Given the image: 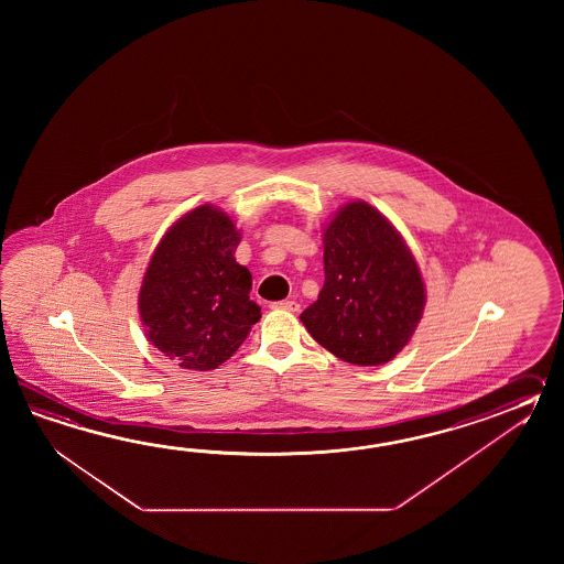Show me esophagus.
Segmentation results:
<instances>
[{"label":"esophagus","instance_id":"esophagus-1","mask_svg":"<svg viewBox=\"0 0 564 564\" xmlns=\"http://www.w3.org/2000/svg\"><path fill=\"white\" fill-rule=\"evenodd\" d=\"M272 308H276V311L299 312L300 304L296 300H280V302L272 304Z\"/></svg>","mask_w":564,"mask_h":564}]
</instances>
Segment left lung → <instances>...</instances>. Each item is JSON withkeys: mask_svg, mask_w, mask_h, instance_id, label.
Instances as JSON below:
<instances>
[{"mask_svg": "<svg viewBox=\"0 0 564 564\" xmlns=\"http://www.w3.org/2000/svg\"><path fill=\"white\" fill-rule=\"evenodd\" d=\"M323 231L324 286L300 321L340 360L389 362L423 314L420 265L391 221L365 202L340 207Z\"/></svg>", "mask_w": 564, "mask_h": 564, "instance_id": "obj_1", "label": "left lung"}]
</instances>
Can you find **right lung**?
Returning <instances> with one entry per match:
<instances>
[{"mask_svg": "<svg viewBox=\"0 0 564 564\" xmlns=\"http://www.w3.org/2000/svg\"><path fill=\"white\" fill-rule=\"evenodd\" d=\"M238 243L234 219L219 207L199 205L167 229L144 272V333L183 369H217L262 316L250 300L252 274L234 258Z\"/></svg>", "mask_w": 564, "mask_h": 564, "instance_id": "obj_1", "label": "right lung"}]
</instances>
